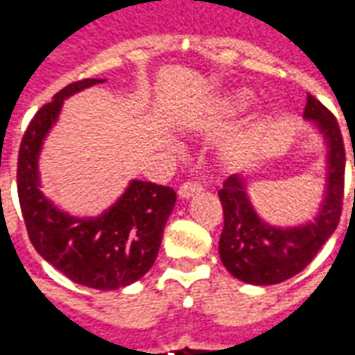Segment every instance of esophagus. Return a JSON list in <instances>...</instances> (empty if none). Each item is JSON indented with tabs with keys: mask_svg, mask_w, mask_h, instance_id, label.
<instances>
[{
	"mask_svg": "<svg viewBox=\"0 0 355 355\" xmlns=\"http://www.w3.org/2000/svg\"><path fill=\"white\" fill-rule=\"evenodd\" d=\"M201 192V186L196 182H184V184L178 188V198L180 200H190L192 196Z\"/></svg>",
	"mask_w": 355,
	"mask_h": 355,
	"instance_id": "1",
	"label": "esophagus"
}]
</instances>
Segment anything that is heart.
<instances>
[{
    "label": "heart",
    "instance_id": "heart-1",
    "mask_svg": "<svg viewBox=\"0 0 355 355\" xmlns=\"http://www.w3.org/2000/svg\"><path fill=\"white\" fill-rule=\"evenodd\" d=\"M254 102V94L251 91H238L236 94H232L230 101H228V108L238 112V110L249 108Z\"/></svg>",
    "mask_w": 355,
    "mask_h": 355
}]
</instances>
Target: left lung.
Wrapping results in <instances>:
<instances>
[{
    "mask_svg": "<svg viewBox=\"0 0 355 355\" xmlns=\"http://www.w3.org/2000/svg\"><path fill=\"white\" fill-rule=\"evenodd\" d=\"M304 119L325 144V188L312 220L295 226L266 223L249 196V175H232L218 198L224 230L218 241L220 261L234 277L251 285H275L302 272L338 226L344 192V142L335 116L308 94ZM355 167V154H354Z\"/></svg>",
    "mask_w": 355,
    "mask_h": 355,
    "instance_id": "left-lung-1",
    "label": "left lung"
}]
</instances>
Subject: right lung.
Returning <instances> with one entry per match:
<instances>
[{"mask_svg": "<svg viewBox=\"0 0 355 355\" xmlns=\"http://www.w3.org/2000/svg\"><path fill=\"white\" fill-rule=\"evenodd\" d=\"M102 81L106 80L89 78L70 83L35 114L20 142L17 188L35 251L73 283L114 291L135 283L154 266L177 193L169 186L131 180L101 215L76 216L42 192L40 154L62 104Z\"/></svg>", "mask_w": 355, "mask_h": 355, "instance_id": "add662e5", "label": "right lung"}]
</instances>
